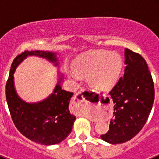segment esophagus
I'll return each instance as SVG.
<instances>
[{
    "mask_svg": "<svg viewBox=\"0 0 159 159\" xmlns=\"http://www.w3.org/2000/svg\"><path fill=\"white\" fill-rule=\"evenodd\" d=\"M80 99H81V102H84L85 101V99H84V98L83 97L82 95V91H80V92H77V94L75 95V96L74 97V99H73V102H75V101H77V102H80Z\"/></svg>",
    "mask_w": 159,
    "mask_h": 159,
    "instance_id": "34e87169",
    "label": "esophagus"
}]
</instances>
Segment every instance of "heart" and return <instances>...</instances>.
Listing matches in <instances>:
<instances>
[{
  "label": "heart",
  "mask_w": 159,
  "mask_h": 159,
  "mask_svg": "<svg viewBox=\"0 0 159 159\" xmlns=\"http://www.w3.org/2000/svg\"><path fill=\"white\" fill-rule=\"evenodd\" d=\"M71 66L75 72L68 73L71 79L77 80L78 75H87V81L92 88L107 91L117 82L123 67V60L118 53L97 50L77 57Z\"/></svg>",
  "instance_id": "heart-1"
}]
</instances>
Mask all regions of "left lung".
Returning a JSON list of instances; mask_svg holds the SVG:
<instances>
[{
	"label": "left lung",
	"mask_w": 159,
	"mask_h": 159,
	"mask_svg": "<svg viewBox=\"0 0 159 159\" xmlns=\"http://www.w3.org/2000/svg\"><path fill=\"white\" fill-rule=\"evenodd\" d=\"M123 76L109 92L114 105L109 130L100 136L103 141L119 144L129 141L142 130L152 109L154 88L145 60L125 48Z\"/></svg>",
	"instance_id": "obj_1"
}]
</instances>
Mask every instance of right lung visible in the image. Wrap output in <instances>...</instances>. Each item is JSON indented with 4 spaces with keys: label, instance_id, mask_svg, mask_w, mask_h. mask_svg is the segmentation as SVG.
Segmentation results:
<instances>
[{
    "label": "right lung",
    "instance_id": "add662e5",
    "mask_svg": "<svg viewBox=\"0 0 159 159\" xmlns=\"http://www.w3.org/2000/svg\"><path fill=\"white\" fill-rule=\"evenodd\" d=\"M28 57L43 58L59 66L57 53L48 51H25L14 59L5 88L11 117L17 130L29 139L42 145L57 144L69 135L75 120L68 108L73 93L62 89L64 75L58 72V81L51 95L36 102L23 100L15 88L13 74Z\"/></svg>",
    "mask_w": 159,
    "mask_h": 159
}]
</instances>
